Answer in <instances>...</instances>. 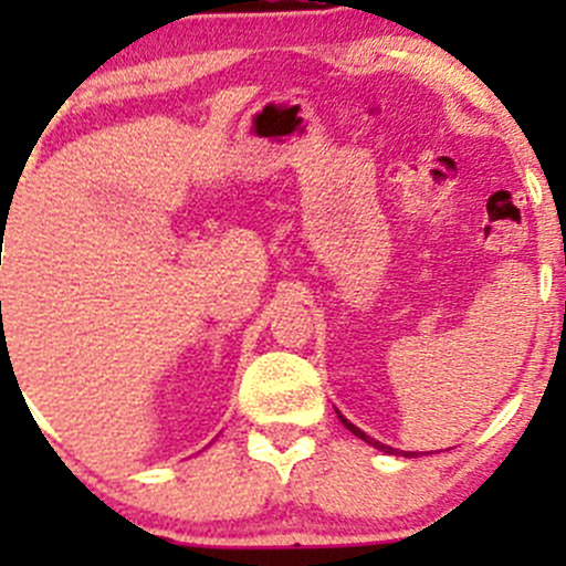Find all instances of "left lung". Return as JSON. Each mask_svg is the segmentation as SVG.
<instances>
[{"label": "left lung", "mask_w": 566, "mask_h": 566, "mask_svg": "<svg viewBox=\"0 0 566 566\" xmlns=\"http://www.w3.org/2000/svg\"><path fill=\"white\" fill-rule=\"evenodd\" d=\"M339 421H342V424H345V427H347V430H350V432H353V436H356V438H361V441H367V443H369V447L380 449V452H386V454H397V449H391V447H386V443H380V441H375V438H369V436H367V432H361V430H358V427H356V424H353V421H347V419H345V416H342V413H339Z\"/></svg>", "instance_id": "1"}]
</instances>
